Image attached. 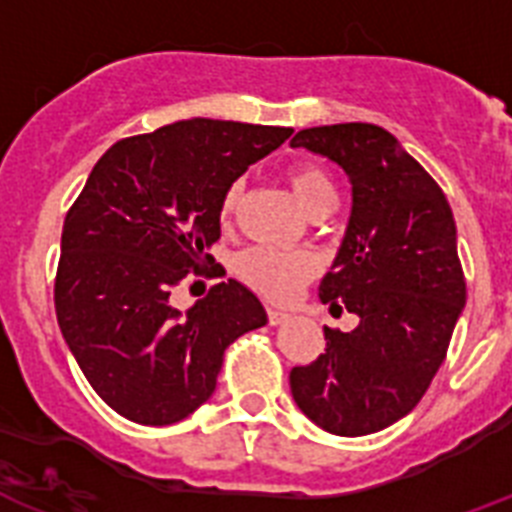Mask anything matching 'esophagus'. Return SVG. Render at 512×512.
I'll return each instance as SVG.
<instances>
[{
    "label": "esophagus",
    "instance_id": "34e87169",
    "mask_svg": "<svg viewBox=\"0 0 512 512\" xmlns=\"http://www.w3.org/2000/svg\"><path fill=\"white\" fill-rule=\"evenodd\" d=\"M265 312H268L270 325H281V322L289 320V315H286V312H281V309H276V307H268Z\"/></svg>",
    "mask_w": 512,
    "mask_h": 512
}]
</instances>
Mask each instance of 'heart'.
<instances>
[{
  "label": "heart",
  "mask_w": 512,
  "mask_h": 512,
  "mask_svg": "<svg viewBox=\"0 0 512 512\" xmlns=\"http://www.w3.org/2000/svg\"><path fill=\"white\" fill-rule=\"evenodd\" d=\"M286 182L294 190L296 200L315 213L320 208L336 205V184L330 174L315 161H302L289 166ZM242 203V182H231L221 197V221L234 218ZM236 276L247 283L249 289L263 294L270 302H291L304 283L317 276V257L307 249H276V247H249L236 257Z\"/></svg>",
  "instance_id": "obj_1"
}]
</instances>
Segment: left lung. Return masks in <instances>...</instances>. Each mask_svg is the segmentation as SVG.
Masks as SVG:
<instances>
[{"instance_id":"obj_1","label":"left lung","mask_w":512,"mask_h":512,"mask_svg":"<svg viewBox=\"0 0 512 512\" xmlns=\"http://www.w3.org/2000/svg\"><path fill=\"white\" fill-rule=\"evenodd\" d=\"M291 148L349 174V229L320 299L359 315L351 333L322 328L325 354L291 369V395L330 435H372L422 401L448 354L466 304L453 210L422 163L377 124L309 127Z\"/></svg>"}]
</instances>
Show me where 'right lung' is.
Wrapping results in <instances>:
<instances>
[{"label": "right lung", "mask_w": 512, "mask_h": 512, "mask_svg": "<svg viewBox=\"0 0 512 512\" xmlns=\"http://www.w3.org/2000/svg\"><path fill=\"white\" fill-rule=\"evenodd\" d=\"M291 127L184 119L111 145L67 210L54 307L90 388L135 424L182 422L216 390L223 351L268 317L239 281L216 283L187 312L184 278L210 268L221 197Z\"/></svg>", "instance_id": "add662e5"}]
</instances>
